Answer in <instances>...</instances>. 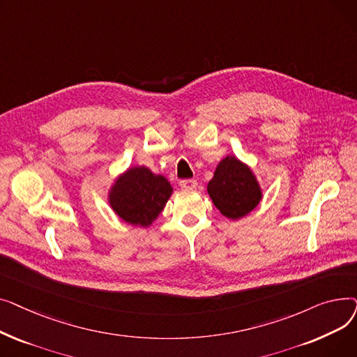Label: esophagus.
<instances>
[{"label":"esophagus","instance_id":"34e87169","mask_svg":"<svg viewBox=\"0 0 357 357\" xmlns=\"http://www.w3.org/2000/svg\"><path fill=\"white\" fill-rule=\"evenodd\" d=\"M179 185H181L182 190H195L198 183L194 179H183V181L179 182Z\"/></svg>","mask_w":357,"mask_h":357}]
</instances>
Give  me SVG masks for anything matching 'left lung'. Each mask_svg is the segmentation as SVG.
<instances>
[{
	"label": "left lung",
	"mask_w": 357,
	"mask_h": 357,
	"mask_svg": "<svg viewBox=\"0 0 357 357\" xmlns=\"http://www.w3.org/2000/svg\"><path fill=\"white\" fill-rule=\"evenodd\" d=\"M207 191L217 210L230 220L246 217L264 198L253 169L234 155L220 160Z\"/></svg>",
	"instance_id": "8db88e82"
}]
</instances>
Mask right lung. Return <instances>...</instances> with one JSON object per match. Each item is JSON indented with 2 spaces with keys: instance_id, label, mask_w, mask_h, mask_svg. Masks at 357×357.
<instances>
[{
  "instance_id": "obj_1",
  "label": "right lung",
  "mask_w": 357,
  "mask_h": 357,
  "mask_svg": "<svg viewBox=\"0 0 357 357\" xmlns=\"http://www.w3.org/2000/svg\"><path fill=\"white\" fill-rule=\"evenodd\" d=\"M172 192L171 182L163 175L146 166H130L111 183L107 201L120 220L147 229L160 215Z\"/></svg>"
}]
</instances>
